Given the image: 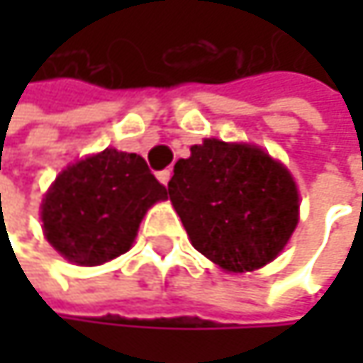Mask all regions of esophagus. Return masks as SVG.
Wrapping results in <instances>:
<instances>
[{"label": "esophagus", "mask_w": 363, "mask_h": 363, "mask_svg": "<svg viewBox=\"0 0 363 363\" xmlns=\"http://www.w3.org/2000/svg\"><path fill=\"white\" fill-rule=\"evenodd\" d=\"M157 179H160V182H162V184H168V182H170V179H172V170L168 168V170H162V172H157Z\"/></svg>", "instance_id": "34e87169"}]
</instances>
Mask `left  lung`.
Returning a JSON list of instances; mask_svg holds the SVG:
<instances>
[{
    "label": "left lung",
    "instance_id": "1",
    "mask_svg": "<svg viewBox=\"0 0 363 363\" xmlns=\"http://www.w3.org/2000/svg\"><path fill=\"white\" fill-rule=\"evenodd\" d=\"M168 195L193 248L229 273L271 262L298 225L292 174L246 143L193 145L174 166Z\"/></svg>",
    "mask_w": 363,
    "mask_h": 363
}]
</instances>
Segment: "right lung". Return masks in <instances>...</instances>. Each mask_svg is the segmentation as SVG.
Wrapping results in <instances>:
<instances>
[{
  "mask_svg": "<svg viewBox=\"0 0 363 363\" xmlns=\"http://www.w3.org/2000/svg\"><path fill=\"white\" fill-rule=\"evenodd\" d=\"M168 199L136 153L105 149L62 170L41 201L43 235L67 260L96 267L128 252L147 210Z\"/></svg>",
  "mask_w": 363,
  "mask_h": 363,
  "instance_id": "right-lung-1",
  "label": "right lung"
}]
</instances>
